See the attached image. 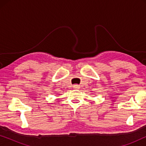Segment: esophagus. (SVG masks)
Instances as JSON below:
<instances>
[{
  "instance_id": "1",
  "label": "esophagus",
  "mask_w": 146,
  "mask_h": 146,
  "mask_svg": "<svg viewBox=\"0 0 146 146\" xmlns=\"http://www.w3.org/2000/svg\"><path fill=\"white\" fill-rule=\"evenodd\" d=\"M73 87L74 89H79L80 88V86L77 85V84H74L73 86Z\"/></svg>"
}]
</instances>
